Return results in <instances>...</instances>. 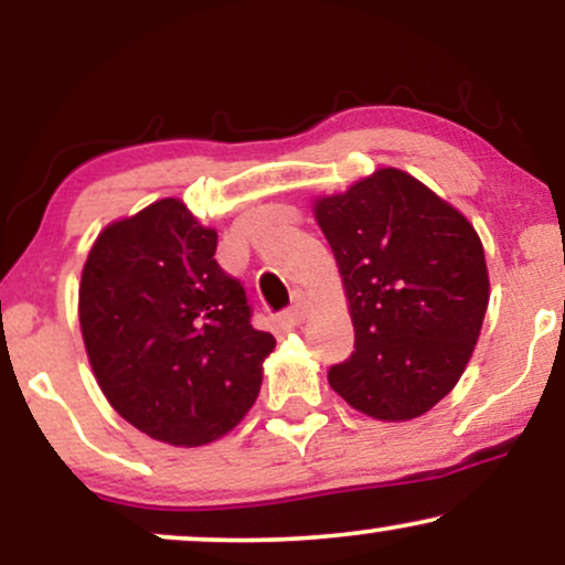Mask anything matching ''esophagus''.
Wrapping results in <instances>:
<instances>
[{
    "instance_id": "34e87169",
    "label": "esophagus",
    "mask_w": 565,
    "mask_h": 565,
    "mask_svg": "<svg viewBox=\"0 0 565 565\" xmlns=\"http://www.w3.org/2000/svg\"><path fill=\"white\" fill-rule=\"evenodd\" d=\"M305 316H308V308H305V302H300V300H295V305H291V308L284 310V319H287L291 327L302 323Z\"/></svg>"
}]
</instances>
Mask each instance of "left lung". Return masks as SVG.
<instances>
[{
    "label": "left lung",
    "instance_id": "obj_1",
    "mask_svg": "<svg viewBox=\"0 0 565 565\" xmlns=\"http://www.w3.org/2000/svg\"><path fill=\"white\" fill-rule=\"evenodd\" d=\"M313 215L355 329V350L329 369V385L382 423L423 417L462 377L481 334V238L462 212L395 167L316 199Z\"/></svg>",
    "mask_w": 565,
    "mask_h": 565
}]
</instances>
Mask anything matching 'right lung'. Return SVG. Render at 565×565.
<instances>
[{"label":"right lung","instance_id":"1","mask_svg":"<svg viewBox=\"0 0 565 565\" xmlns=\"http://www.w3.org/2000/svg\"><path fill=\"white\" fill-rule=\"evenodd\" d=\"M215 249V228L161 199L100 231L79 284L84 348L108 404L185 449L242 423L276 348Z\"/></svg>","mask_w":565,"mask_h":565}]
</instances>
